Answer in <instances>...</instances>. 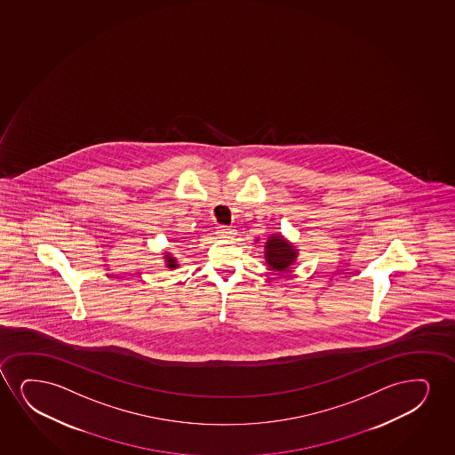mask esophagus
Segmentation results:
<instances>
[{"label":"esophagus","instance_id":"34e87169","mask_svg":"<svg viewBox=\"0 0 455 455\" xmlns=\"http://www.w3.org/2000/svg\"><path fill=\"white\" fill-rule=\"evenodd\" d=\"M217 235H219L220 238L230 240V238H234V235H235V229H230L228 226H219V228H217Z\"/></svg>","mask_w":455,"mask_h":455}]
</instances>
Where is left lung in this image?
I'll return each instance as SVG.
<instances>
[{
  "label": "left lung",
  "mask_w": 455,
  "mask_h": 455,
  "mask_svg": "<svg viewBox=\"0 0 455 455\" xmlns=\"http://www.w3.org/2000/svg\"><path fill=\"white\" fill-rule=\"evenodd\" d=\"M297 252L299 251L278 234L269 236V240L266 242V263L271 267L272 271H288L289 267L293 265L295 259H297V255H299Z\"/></svg>",
  "instance_id": "obj_1"
}]
</instances>
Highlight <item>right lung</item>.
<instances>
[{
	"mask_svg": "<svg viewBox=\"0 0 455 455\" xmlns=\"http://www.w3.org/2000/svg\"><path fill=\"white\" fill-rule=\"evenodd\" d=\"M166 266L169 267V269H175V267H179V265H177V259H173V257H171L169 253H166Z\"/></svg>",
	"mask_w": 455,
	"mask_h": 455,
	"instance_id": "obj_1",
	"label": "right lung"
}]
</instances>
